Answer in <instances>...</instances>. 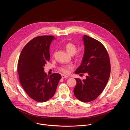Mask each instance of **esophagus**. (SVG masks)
<instances>
[{"label":"esophagus","instance_id":"1","mask_svg":"<svg viewBox=\"0 0 130 130\" xmlns=\"http://www.w3.org/2000/svg\"><path fill=\"white\" fill-rule=\"evenodd\" d=\"M68 77L67 76H65L64 75H62V79H65V78H68Z\"/></svg>","mask_w":130,"mask_h":130}]
</instances>
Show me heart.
I'll use <instances>...</instances> for the list:
<instances>
[{"instance_id":"obj_1","label":"heart","mask_w":130,"mask_h":130,"mask_svg":"<svg viewBox=\"0 0 130 130\" xmlns=\"http://www.w3.org/2000/svg\"><path fill=\"white\" fill-rule=\"evenodd\" d=\"M65 48L66 51L70 55H73L75 54L77 50V46L72 43L69 42L67 43L65 46ZM84 57V53L82 51H79L76 53L75 58L77 61H81ZM73 67V66L71 64L67 65H63L59 68L60 71L64 73H68L69 71V70L72 69Z\"/></svg>"}]
</instances>
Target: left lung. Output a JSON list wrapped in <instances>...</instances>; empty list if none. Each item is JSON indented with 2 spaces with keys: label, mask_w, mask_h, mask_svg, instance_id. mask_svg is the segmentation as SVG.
I'll return each mask as SVG.
<instances>
[{
  "label": "left lung",
  "mask_w": 130,
  "mask_h": 130,
  "mask_svg": "<svg viewBox=\"0 0 130 130\" xmlns=\"http://www.w3.org/2000/svg\"><path fill=\"white\" fill-rule=\"evenodd\" d=\"M83 40L84 57L75 73H86L87 76L84 80L75 78L77 84L73 92L79 100L89 102L95 100L104 90L109 78L110 64L107 51L101 42L86 35Z\"/></svg>",
  "instance_id": "8db88e82"
}]
</instances>
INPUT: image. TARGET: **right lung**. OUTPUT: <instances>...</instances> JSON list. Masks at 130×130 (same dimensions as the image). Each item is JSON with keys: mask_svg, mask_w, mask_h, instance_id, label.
Wrapping results in <instances>:
<instances>
[{"mask_svg": "<svg viewBox=\"0 0 130 130\" xmlns=\"http://www.w3.org/2000/svg\"><path fill=\"white\" fill-rule=\"evenodd\" d=\"M54 36H37L23 49L18 62L17 71L20 83L33 100L44 102L51 98L56 91L61 76H47L44 66L50 60L49 47Z\"/></svg>", "mask_w": 130, "mask_h": 130, "instance_id": "right-lung-1", "label": "right lung"}]
</instances>
